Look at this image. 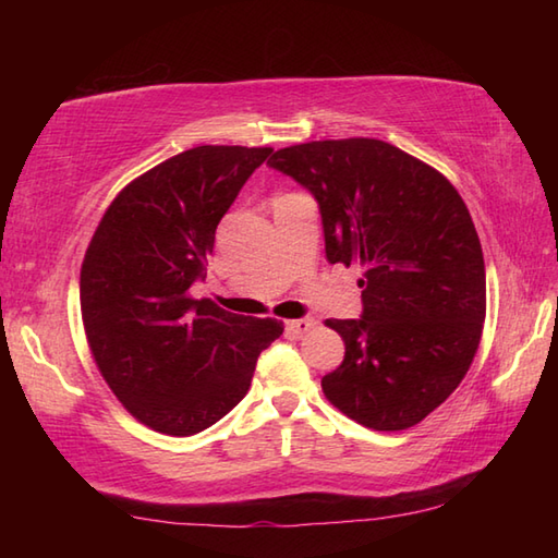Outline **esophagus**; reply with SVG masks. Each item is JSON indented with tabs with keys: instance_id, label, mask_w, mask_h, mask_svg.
<instances>
[{
	"instance_id": "esophagus-1",
	"label": "esophagus",
	"mask_w": 558,
	"mask_h": 558,
	"mask_svg": "<svg viewBox=\"0 0 558 558\" xmlns=\"http://www.w3.org/2000/svg\"><path fill=\"white\" fill-rule=\"evenodd\" d=\"M286 328L292 338H304L306 333H312V330L316 328V322L314 318H292V322L286 324Z\"/></svg>"
}]
</instances>
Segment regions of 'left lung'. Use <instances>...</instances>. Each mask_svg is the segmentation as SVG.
Instances as JSON below:
<instances>
[{
  "label": "left lung",
  "instance_id": "left-lung-1",
  "mask_svg": "<svg viewBox=\"0 0 558 558\" xmlns=\"http://www.w3.org/2000/svg\"><path fill=\"white\" fill-rule=\"evenodd\" d=\"M270 168L318 201L330 264H357L362 318H328L345 360L333 408L376 432L420 424L465 378L487 316L482 244L446 177L378 138L280 148Z\"/></svg>",
  "mask_w": 558,
  "mask_h": 558
}]
</instances>
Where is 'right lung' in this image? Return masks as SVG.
I'll return each mask as SVG.
<instances>
[{"label": "right lung", "instance_id": "right-lung-1", "mask_svg": "<svg viewBox=\"0 0 558 558\" xmlns=\"http://www.w3.org/2000/svg\"><path fill=\"white\" fill-rule=\"evenodd\" d=\"M272 148L196 146L114 196L81 266V316L117 400L168 436H192L240 402L282 322L194 300L216 228Z\"/></svg>", "mask_w": 558, "mask_h": 558}]
</instances>
